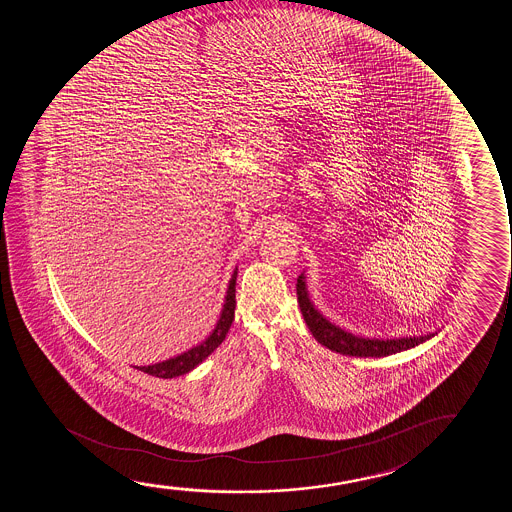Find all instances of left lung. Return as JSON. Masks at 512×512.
<instances>
[{
    "mask_svg": "<svg viewBox=\"0 0 512 512\" xmlns=\"http://www.w3.org/2000/svg\"><path fill=\"white\" fill-rule=\"evenodd\" d=\"M297 301L301 306L304 322L308 325L316 341L341 355L386 357V355L414 348L434 336V334H427V336L399 337V339H371V337L355 336L320 315V311L313 306V302L309 301L304 274L297 278Z\"/></svg>",
    "mask_w": 512,
    "mask_h": 512,
    "instance_id": "1",
    "label": "left lung"
}]
</instances>
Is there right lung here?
I'll return each mask as SVG.
<instances>
[{
    "label": "right lung",
    "mask_w": 512,
    "mask_h": 512,
    "mask_svg": "<svg viewBox=\"0 0 512 512\" xmlns=\"http://www.w3.org/2000/svg\"><path fill=\"white\" fill-rule=\"evenodd\" d=\"M236 276H238V269L234 271L231 281H229L224 308H222L217 325H215V329H213V332H211L206 341L197 344V346L190 348L189 351H185V353L178 355V357L169 358V360H164V362H159V364L143 365V367L136 365L134 369H140V371L147 372V374L155 376V378H176V376H182V374L192 371L194 367L203 362L204 358L217 350L218 346L224 343L225 336H227V332L231 329V323L234 320Z\"/></svg>",
    "instance_id": "obj_1"
}]
</instances>
